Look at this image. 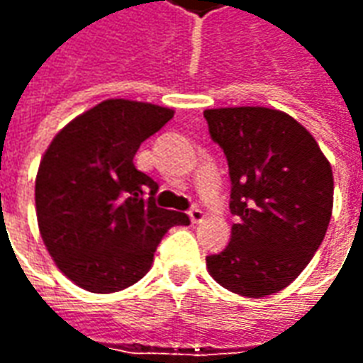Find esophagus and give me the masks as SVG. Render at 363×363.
Segmentation results:
<instances>
[{
  "label": "esophagus",
  "instance_id": "1",
  "mask_svg": "<svg viewBox=\"0 0 363 363\" xmlns=\"http://www.w3.org/2000/svg\"><path fill=\"white\" fill-rule=\"evenodd\" d=\"M189 216L192 223H200V221L204 220V212H202L200 208H196V206H194V208H190Z\"/></svg>",
  "mask_w": 363,
  "mask_h": 363
}]
</instances>
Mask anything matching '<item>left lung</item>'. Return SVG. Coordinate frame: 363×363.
I'll return each mask as SVG.
<instances>
[{
    "mask_svg": "<svg viewBox=\"0 0 363 363\" xmlns=\"http://www.w3.org/2000/svg\"><path fill=\"white\" fill-rule=\"evenodd\" d=\"M212 140L229 165L231 241L206 257L220 286L267 297L301 274L333 216V169L307 130L264 106L204 111Z\"/></svg>",
    "mask_w": 363,
    "mask_h": 363,
    "instance_id": "8db88e82",
    "label": "left lung"
}]
</instances>
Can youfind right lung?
Returning <instances> with one entry per match:
<instances>
[{
  "label": "right lung",
  "mask_w": 363,
  "mask_h": 363,
  "mask_svg": "<svg viewBox=\"0 0 363 363\" xmlns=\"http://www.w3.org/2000/svg\"><path fill=\"white\" fill-rule=\"evenodd\" d=\"M174 112L108 99L72 120L52 140L36 174L40 235L69 280L112 294L143 278L167 229L186 213L155 204L157 182L134 165L135 151Z\"/></svg>",
  "instance_id": "right-lung-1"
}]
</instances>
